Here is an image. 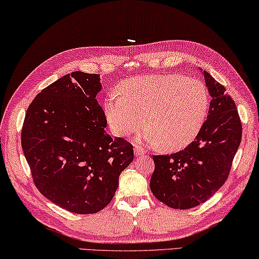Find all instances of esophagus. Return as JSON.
<instances>
[{
  "instance_id": "obj_1",
  "label": "esophagus",
  "mask_w": 259,
  "mask_h": 259,
  "mask_svg": "<svg viewBox=\"0 0 259 259\" xmlns=\"http://www.w3.org/2000/svg\"><path fill=\"white\" fill-rule=\"evenodd\" d=\"M134 154L138 156H142V155H145V150H143V148L142 147H140V146H135L134 147Z\"/></svg>"
}]
</instances>
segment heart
<instances>
[{
	"instance_id": "obj_1",
	"label": "heart",
	"mask_w": 259,
	"mask_h": 259,
	"mask_svg": "<svg viewBox=\"0 0 259 259\" xmlns=\"http://www.w3.org/2000/svg\"><path fill=\"white\" fill-rule=\"evenodd\" d=\"M210 105L205 84L180 74H148L122 82L109 93L104 112L117 137L138 131L140 139L164 150H179L197 137Z\"/></svg>"
}]
</instances>
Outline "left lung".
<instances>
[{
  "instance_id": "1",
  "label": "left lung",
  "mask_w": 259,
  "mask_h": 259,
  "mask_svg": "<svg viewBox=\"0 0 259 259\" xmlns=\"http://www.w3.org/2000/svg\"><path fill=\"white\" fill-rule=\"evenodd\" d=\"M203 74L212 100L200 133L184 150L152 157L151 192L173 209L200 205L225 184L242 137L234 101L206 71Z\"/></svg>"
}]
</instances>
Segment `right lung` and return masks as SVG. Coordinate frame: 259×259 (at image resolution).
<instances>
[{"label": "right lung", "instance_id": "right-lung-1", "mask_svg": "<svg viewBox=\"0 0 259 259\" xmlns=\"http://www.w3.org/2000/svg\"><path fill=\"white\" fill-rule=\"evenodd\" d=\"M100 74L81 71L49 84L29 104L22 147L33 181L45 197L71 212L96 213L114 196L132 163L133 146L105 132L96 100Z\"/></svg>", "mask_w": 259, "mask_h": 259}]
</instances>
